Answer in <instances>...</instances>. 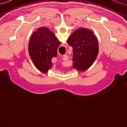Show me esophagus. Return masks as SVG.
Masks as SVG:
<instances>
[{
	"mask_svg": "<svg viewBox=\"0 0 127 127\" xmlns=\"http://www.w3.org/2000/svg\"><path fill=\"white\" fill-rule=\"evenodd\" d=\"M63 59L64 60H68V57L67 56H66V55H64V56H63Z\"/></svg>",
	"mask_w": 127,
	"mask_h": 127,
	"instance_id": "obj_1",
	"label": "esophagus"
}]
</instances>
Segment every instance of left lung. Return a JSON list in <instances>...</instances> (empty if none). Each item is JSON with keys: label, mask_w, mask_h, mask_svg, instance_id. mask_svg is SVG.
Returning <instances> with one entry per match:
<instances>
[{"label": "left lung", "mask_w": 127, "mask_h": 127, "mask_svg": "<svg viewBox=\"0 0 127 127\" xmlns=\"http://www.w3.org/2000/svg\"><path fill=\"white\" fill-rule=\"evenodd\" d=\"M72 47V69L85 71L97 57L99 47L97 39L91 30L80 28L73 33L67 40Z\"/></svg>", "instance_id": "left-lung-1"}]
</instances>
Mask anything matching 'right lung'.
I'll return each mask as SVG.
<instances>
[{
    "mask_svg": "<svg viewBox=\"0 0 127 127\" xmlns=\"http://www.w3.org/2000/svg\"><path fill=\"white\" fill-rule=\"evenodd\" d=\"M61 42L47 27H41L34 32L29 42L30 57L35 67L42 73L52 68V58L57 55Z\"/></svg>",
    "mask_w": 127,
    "mask_h": 127,
    "instance_id": "1",
    "label": "right lung"
}]
</instances>
